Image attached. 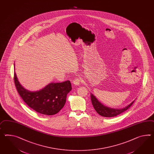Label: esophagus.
I'll return each instance as SVG.
<instances>
[{
	"mask_svg": "<svg viewBox=\"0 0 154 154\" xmlns=\"http://www.w3.org/2000/svg\"><path fill=\"white\" fill-rule=\"evenodd\" d=\"M81 82H82V79H80V78H75L74 80V81H73V84L75 85L78 86V85L80 84Z\"/></svg>",
	"mask_w": 154,
	"mask_h": 154,
	"instance_id": "1",
	"label": "esophagus"
}]
</instances>
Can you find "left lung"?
Segmentation results:
<instances>
[{
    "mask_svg": "<svg viewBox=\"0 0 154 154\" xmlns=\"http://www.w3.org/2000/svg\"><path fill=\"white\" fill-rule=\"evenodd\" d=\"M91 103L95 110L99 115L105 117H113L122 113L125 110H127L133 104L134 101V100L130 104L122 108H113L103 104L92 93L91 94Z\"/></svg>",
    "mask_w": 154,
    "mask_h": 154,
    "instance_id": "left-lung-1",
    "label": "left lung"
}]
</instances>
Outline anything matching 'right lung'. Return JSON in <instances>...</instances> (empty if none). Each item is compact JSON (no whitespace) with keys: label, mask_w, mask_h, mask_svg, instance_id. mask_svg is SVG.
<instances>
[{"label":"right lung","mask_w":154,"mask_h":154,"mask_svg":"<svg viewBox=\"0 0 154 154\" xmlns=\"http://www.w3.org/2000/svg\"><path fill=\"white\" fill-rule=\"evenodd\" d=\"M14 75L17 90L24 102L32 109L44 115L57 113L63 108L67 94L72 89L70 82L66 80L49 83L39 91H28L20 84L15 72Z\"/></svg>","instance_id":"obj_1"}]
</instances>
